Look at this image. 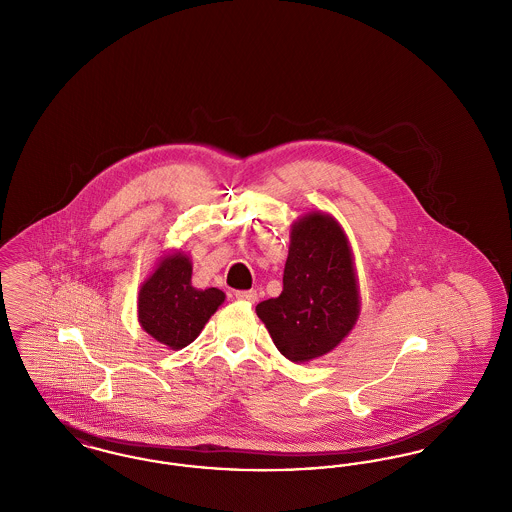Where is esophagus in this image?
<instances>
[{"instance_id":"obj_1","label":"esophagus","mask_w":512,"mask_h":512,"mask_svg":"<svg viewBox=\"0 0 512 512\" xmlns=\"http://www.w3.org/2000/svg\"><path fill=\"white\" fill-rule=\"evenodd\" d=\"M236 297L240 299V301H249V303H255L257 299H259V295L255 290H245V292H236Z\"/></svg>"}]
</instances>
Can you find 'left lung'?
Masks as SVG:
<instances>
[{
  "instance_id": "8db88e82",
  "label": "left lung",
  "mask_w": 512,
  "mask_h": 512,
  "mask_svg": "<svg viewBox=\"0 0 512 512\" xmlns=\"http://www.w3.org/2000/svg\"><path fill=\"white\" fill-rule=\"evenodd\" d=\"M353 253L338 220L309 213L292 226L284 290L261 301L257 317L293 363L330 353L359 318Z\"/></svg>"
}]
</instances>
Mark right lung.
<instances>
[{
	"label": "right lung",
	"mask_w": 512,
	"mask_h": 512,
	"mask_svg": "<svg viewBox=\"0 0 512 512\" xmlns=\"http://www.w3.org/2000/svg\"><path fill=\"white\" fill-rule=\"evenodd\" d=\"M217 288L192 286V261L176 251L161 259L138 293V320L151 338L171 349L190 345L224 301Z\"/></svg>",
	"instance_id": "obj_1"
}]
</instances>
